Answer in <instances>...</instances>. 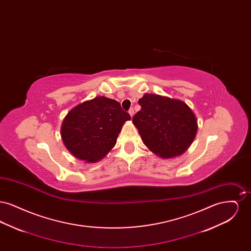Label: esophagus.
Wrapping results in <instances>:
<instances>
[{
    "mask_svg": "<svg viewBox=\"0 0 251 251\" xmlns=\"http://www.w3.org/2000/svg\"><path fill=\"white\" fill-rule=\"evenodd\" d=\"M128 112H129V114H130L131 118H132V116H133V114H134V111H133V109H132V108H130V110H129Z\"/></svg>",
    "mask_w": 251,
    "mask_h": 251,
    "instance_id": "34e87169",
    "label": "esophagus"
}]
</instances>
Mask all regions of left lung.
Here are the masks:
<instances>
[{"label": "left lung", "mask_w": 251, "mask_h": 251, "mask_svg": "<svg viewBox=\"0 0 251 251\" xmlns=\"http://www.w3.org/2000/svg\"><path fill=\"white\" fill-rule=\"evenodd\" d=\"M132 123L144 144L161 158L182 154L198 131L195 114L183 101L156 94H145L138 100Z\"/></svg>", "instance_id": "8db88e82"}]
</instances>
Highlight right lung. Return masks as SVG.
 I'll return each instance as SVG.
<instances>
[{"label":"right lung","instance_id":"right-lung-1","mask_svg":"<svg viewBox=\"0 0 251 251\" xmlns=\"http://www.w3.org/2000/svg\"><path fill=\"white\" fill-rule=\"evenodd\" d=\"M130 120L119 101L97 97L69 112L61 126L62 140L72 155L96 163L114 148L124 122Z\"/></svg>","mask_w":251,"mask_h":251}]
</instances>
